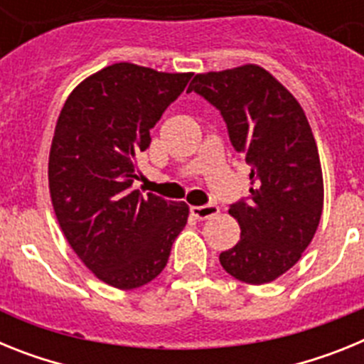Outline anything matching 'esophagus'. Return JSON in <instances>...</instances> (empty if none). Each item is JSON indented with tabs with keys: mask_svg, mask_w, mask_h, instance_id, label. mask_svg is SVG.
Here are the masks:
<instances>
[{
	"mask_svg": "<svg viewBox=\"0 0 364 364\" xmlns=\"http://www.w3.org/2000/svg\"><path fill=\"white\" fill-rule=\"evenodd\" d=\"M191 215L198 220H205V218H211L218 213V205L215 204H205V205H191L189 208Z\"/></svg>",
	"mask_w": 364,
	"mask_h": 364,
	"instance_id": "esophagus-1",
	"label": "esophagus"
}]
</instances>
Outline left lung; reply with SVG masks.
<instances>
[{
  "instance_id": "1",
  "label": "left lung",
  "mask_w": 364,
  "mask_h": 364,
  "mask_svg": "<svg viewBox=\"0 0 364 364\" xmlns=\"http://www.w3.org/2000/svg\"><path fill=\"white\" fill-rule=\"evenodd\" d=\"M188 91L220 111L235 151L252 166V195L230 205L240 240L220 253L222 268L247 284L275 281L301 259L323 213V171L306 114L253 63L197 74Z\"/></svg>"
}]
</instances>
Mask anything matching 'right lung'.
I'll return each instance as SVG.
<instances>
[{
	"mask_svg": "<svg viewBox=\"0 0 364 364\" xmlns=\"http://www.w3.org/2000/svg\"><path fill=\"white\" fill-rule=\"evenodd\" d=\"M189 78L114 63L83 80L58 117L49 154L58 224L83 264L118 290L159 277L188 222L186 202L144 197L131 186L136 154Z\"/></svg>",
	"mask_w": 364,
	"mask_h": 364,
	"instance_id": "1",
	"label": "right lung"
}]
</instances>
